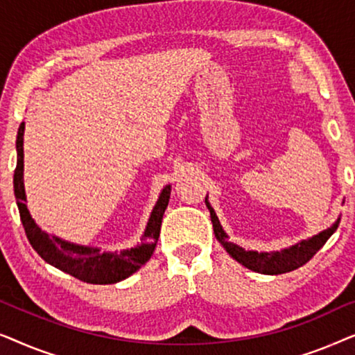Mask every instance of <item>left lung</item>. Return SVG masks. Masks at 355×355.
Returning a JSON list of instances; mask_svg holds the SVG:
<instances>
[{"instance_id": "1", "label": "left lung", "mask_w": 355, "mask_h": 355, "mask_svg": "<svg viewBox=\"0 0 355 355\" xmlns=\"http://www.w3.org/2000/svg\"><path fill=\"white\" fill-rule=\"evenodd\" d=\"M205 203L208 210H210L213 231H215V237L218 239V242L225 247V250L236 261H239V263L244 265L245 268L257 271V273H261V275H283L307 263V261L312 259L320 249H322L324 242L331 237L333 232L338 230L339 221H341V218H338V220L334 221L331 226L327 227V230L320 231L318 234L309 237V239L299 241L297 244L286 247V249L273 250V252L245 250L242 249L241 245L234 244V242L227 241V234L225 232V230H223L221 223L218 220L216 213L210 205V202H208V196L205 197Z\"/></svg>"}]
</instances>
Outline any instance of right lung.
<instances>
[{
	"instance_id": "obj_1",
	"label": "right lung",
	"mask_w": 355,
	"mask_h": 355,
	"mask_svg": "<svg viewBox=\"0 0 355 355\" xmlns=\"http://www.w3.org/2000/svg\"><path fill=\"white\" fill-rule=\"evenodd\" d=\"M24 129H26V123H21L16 139L17 163L16 171H14V196H16L19 215H21L27 239L37 254L55 268L90 284H114L134 275L140 266L147 263L155 247H157L162 220L164 210L168 207L169 196H171V186L168 184L159 192L158 200L155 203L152 213H150L147 226H145L142 242L132 247V249H124L121 252H101L100 247L74 244V242L61 239L58 236H51L37 225L26 203Z\"/></svg>"
}]
</instances>
